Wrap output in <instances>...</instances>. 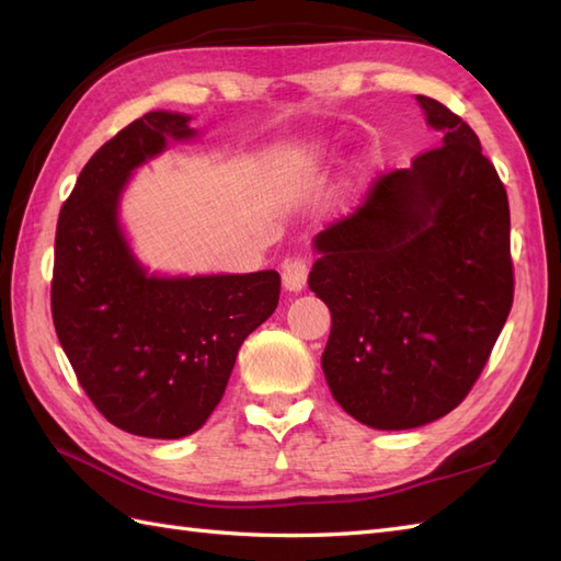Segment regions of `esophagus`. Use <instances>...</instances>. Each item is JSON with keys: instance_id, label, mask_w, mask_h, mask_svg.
<instances>
[{"instance_id": "esophagus-1", "label": "esophagus", "mask_w": 561, "mask_h": 561, "mask_svg": "<svg viewBox=\"0 0 561 561\" xmlns=\"http://www.w3.org/2000/svg\"><path fill=\"white\" fill-rule=\"evenodd\" d=\"M306 279H308V262L301 257H294L287 260L282 267V284L287 291H301L306 287Z\"/></svg>"}]
</instances>
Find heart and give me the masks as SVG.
Instances as JSON below:
<instances>
[{"instance_id": "b5f03b06", "label": "heart", "mask_w": 561, "mask_h": 561, "mask_svg": "<svg viewBox=\"0 0 561 561\" xmlns=\"http://www.w3.org/2000/svg\"><path fill=\"white\" fill-rule=\"evenodd\" d=\"M289 171L296 175H311L316 171V163L313 159H306V157H296L289 161Z\"/></svg>"}]
</instances>
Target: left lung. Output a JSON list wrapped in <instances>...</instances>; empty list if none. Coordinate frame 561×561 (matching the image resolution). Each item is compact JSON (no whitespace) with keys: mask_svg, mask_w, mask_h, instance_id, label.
Returning <instances> with one entry per match:
<instances>
[{"mask_svg":"<svg viewBox=\"0 0 561 561\" xmlns=\"http://www.w3.org/2000/svg\"><path fill=\"white\" fill-rule=\"evenodd\" d=\"M440 147L368 190L313 238L308 287L330 308L323 374L340 408L380 432L456 410L514 304L508 197L468 123L416 96Z\"/></svg>","mask_w":561,"mask_h":561,"instance_id":"left-lung-1","label":"left lung"}]
</instances>
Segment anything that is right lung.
I'll return each instance as SVG.
<instances>
[{
  "label": "right lung",
  "mask_w": 561,
  "mask_h": 561,
  "mask_svg": "<svg viewBox=\"0 0 561 561\" xmlns=\"http://www.w3.org/2000/svg\"><path fill=\"white\" fill-rule=\"evenodd\" d=\"M193 117L151 111L93 153L55 236L53 323L99 412L145 438L195 434L217 408L243 340L279 304V272L159 274L121 221L129 178L169 141L197 137Z\"/></svg>",
  "instance_id": "right-lung-1"
}]
</instances>
